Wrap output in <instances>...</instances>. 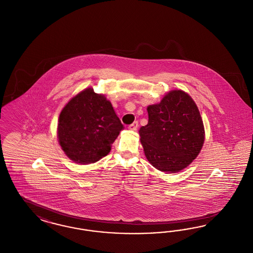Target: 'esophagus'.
<instances>
[{
	"label": "esophagus",
	"mask_w": 253,
	"mask_h": 253,
	"mask_svg": "<svg viewBox=\"0 0 253 253\" xmlns=\"http://www.w3.org/2000/svg\"><path fill=\"white\" fill-rule=\"evenodd\" d=\"M128 128H129L130 130H131V131H136V130H137V128H138V122H132L131 125H129V127H128Z\"/></svg>",
	"instance_id": "obj_1"
}]
</instances>
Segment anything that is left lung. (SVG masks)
Returning <instances> with one entry per match:
<instances>
[{
	"instance_id": "left-lung-1",
	"label": "left lung",
	"mask_w": 253,
	"mask_h": 253,
	"mask_svg": "<svg viewBox=\"0 0 253 253\" xmlns=\"http://www.w3.org/2000/svg\"><path fill=\"white\" fill-rule=\"evenodd\" d=\"M148 122L140 141L148 162L166 173H175L197 157L205 140L200 112L182 90H172L148 107Z\"/></svg>"
}]
</instances>
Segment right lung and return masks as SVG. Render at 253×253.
I'll return each mask as SVG.
<instances>
[{
    "instance_id": "add662e5",
    "label": "right lung",
    "mask_w": 253,
    "mask_h": 253,
    "mask_svg": "<svg viewBox=\"0 0 253 253\" xmlns=\"http://www.w3.org/2000/svg\"><path fill=\"white\" fill-rule=\"evenodd\" d=\"M122 129L111 103L89 87L72 98L61 110L58 137L71 160L87 165L110 152Z\"/></svg>"
}]
</instances>
